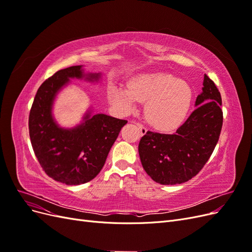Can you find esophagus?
<instances>
[{
    "label": "esophagus",
    "mask_w": 252,
    "mask_h": 252,
    "mask_svg": "<svg viewBox=\"0 0 252 252\" xmlns=\"http://www.w3.org/2000/svg\"><path fill=\"white\" fill-rule=\"evenodd\" d=\"M136 126H138V128L140 129V131H141V134H145L147 132V128L145 127L144 125H142L141 123H136Z\"/></svg>",
    "instance_id": "1"
}]
</instances>
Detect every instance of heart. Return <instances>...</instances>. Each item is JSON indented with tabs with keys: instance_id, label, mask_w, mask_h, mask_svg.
<instances>
[{
	"instance_id": "obj_1",
	"label": "heart",
	"mask_w": 252,
	"mask_h": 252,
	"mask_svg": "<svg viewBox=\"0 0 252 252\" xmlns=\"http://www.w3.org/2000/svg\"><path fill=\"white\" fill-rule=\"evenodd\" d=\"M111 103L122 112L131 111L136 103L146 102L145 117L155 128L170 131L185 120L192 103L189 84L165 72L136 75L128 87L113 85L109 89Z\"/></svg>"
}]
</instances>
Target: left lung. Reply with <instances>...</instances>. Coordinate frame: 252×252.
Here are the masks:
<instances>
[{"mask_svg":"<svg viewBox=\"0 0 252 252\" xmlns=\"http://www.w3.org/2000/svg\"><path fill=\"white\" fill-rule=\"evenodd\" d=\"M195 109L173 134L147 131L139 143L144 170L162 185L182 184L199 173L215 150L223 125L222 97L204 75Z\"/></svg>","mask_w":252,"mask_h":252,"instance_id":"8db88e82","label":"left lung"}]
</instances>
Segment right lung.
<instances>
[{"mask_svg": "<svg viewBox=\"0 0 252 252\" xmlns=\"http://www.w3.org/2000/svg\"><path fill=\"white\" fill-rule=\"evenodd\" d=\"M71 79L98 82L101 73L85 72L83 66L57 71L37 89L29 113V135L43 170L55 181L80 185L100 173L118 135L127 121L89 108L72 128L61 127L52 113L58 94Z\"/></svg>", "mask_w": 252, "mask_h": 252, "instance_id": "obj_1", "label": "right lung"}]
</instances>
